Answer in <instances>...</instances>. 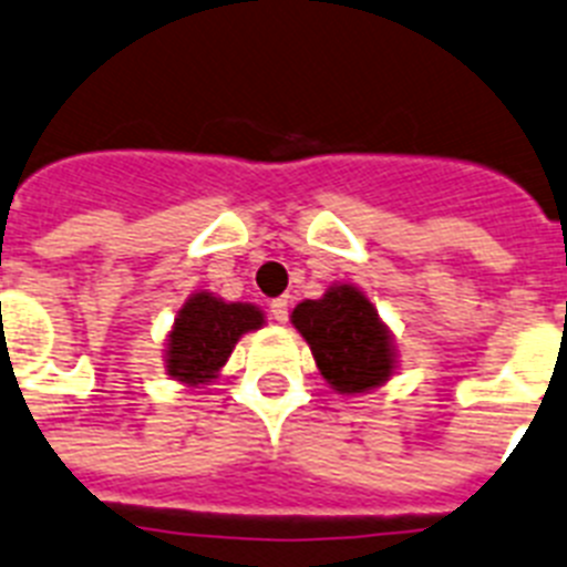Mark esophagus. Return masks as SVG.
Listing matches in <instances>:
<instances>
[{"instance_id": "obj_1", "label": "esophagus", "mask_w": 567, "mask_h": 567, "mask_svg": "<svg viewBox=\"0 0 567 567\" xmlns=\"http://www.w3.org/2000/svg\"><path fill=\"white\" fill-rule=\"evenodd\" d=\"M270 317L277 319V322H279V324H285V322H288V317H290L288 299H285V297L274 299V302H270Z\"/></svg>"}]
</instances>
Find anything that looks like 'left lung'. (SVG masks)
<instances>
[{
  "instance_id": "8db88e82",
  "label": "left lung",
  "mask_w": 567,
  "mask_h": 567,
  "mask_svg": "<svg viewBox=\"0 0 567 567\" xmlns=\"http://www.w3.org/2000/svg\"><path fill=\"white\" fill-rule=\"evenodd\" d=\"M293 324L311 344L319 371L339 393L382 385L393 371V344L379 313L357 288L337 285L293 308Z\"/></svg>"
}]
</instances>
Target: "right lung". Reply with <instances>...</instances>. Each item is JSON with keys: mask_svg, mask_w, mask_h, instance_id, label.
<instances>
[{"mask_svg": "<svg viewBox=\"0 0 567 567\" xmlns=\"http://www.w3.org/2000/svg\"><path fill=\"white\" fill-rule=\"evenodd\" d=\"M259 324L262 311L254 305H228L210 293H194L167 337V373L188 385L208 382L228 362L236 339Z\"/></svg>", "mask_w": 567, "mask_h": 567, "instance_id": "obj_1", "label": "right lung"}]
</instances>
